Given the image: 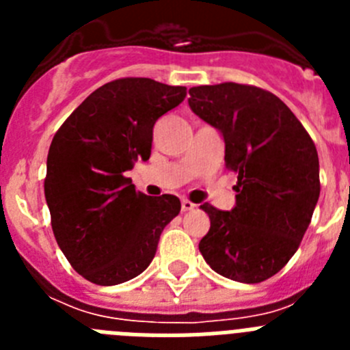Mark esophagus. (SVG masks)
Instances as JSON below:
<instances>
[{
	"mask_svg": "<svg viewBox=\"0 0 350 350\" xmlns=\"http://www.w3.org/2000/svg\"><path fill=\"white\" fill-rule=\"evenodd\" d=\"M194 203L189 202V200H182V212H189V210L194 208Z\"/></svg>",
	"mask_w": 350,
	"mask_h": 350,
	"instance_id": "obj_1",
	"label": "esophagus"
}]
</instances>
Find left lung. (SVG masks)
<instances>
[{"label":"left lung","instance_id":"left-lung-1","mask_svg":"<svg viewBox=\"0 0 350 350\" xmlns=\"http://www.w3.org/2000/svg\"><path fill=\"white\" fill-rule=\"evenodd\" d=\"M189 107L222 133L226 168L237 173L231 212L210 203L200 252L212 270L258 284L298 250L319 200V156L287 105L270 91L224 82L189 89Z\"/></svg>","mask_w":350,"mask_h":350}]
</instances>
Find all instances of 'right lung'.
Wrapping results in <instances>:
<instances>
[{
    "mask_svg": "<svg viewBox=\"0 0 350 350\" xmlns=\"http://www.w3.org/2000/svg\"><path fill=\"white\" fill-rule=\"evenodd\" d=\"M185 94L182 85L152 79H117L91 92L55 131L43 182L52 231L89 282L116 286L140 275L180 212L177 196H147L124 173L150 157L156 120Z\"/></svg>",
    "mask_w": 350,
    "mask_h": 350,
    "instance_id": "add662e5",
    "label": "right lung"
}]
</instances>
